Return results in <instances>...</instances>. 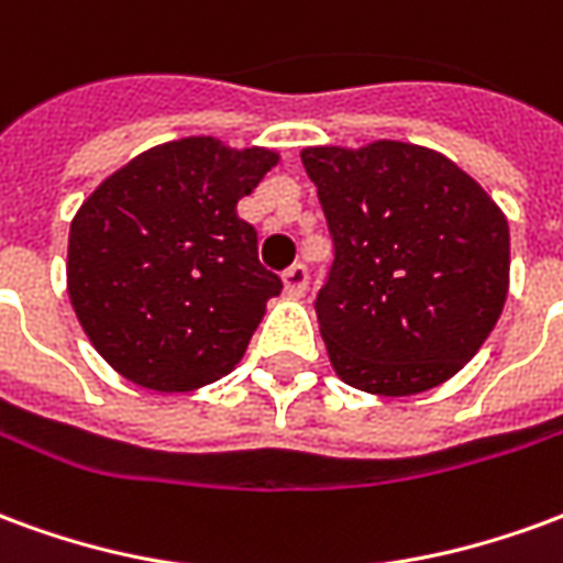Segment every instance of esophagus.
<instances>
[{"instance_id": "obj_1", "label": "esophagus", "mask_w": 563, "mask_h": 563, "mask_svg": "<svg viewBox=\"0 0 563 563\" xmlns=\"http://www.w3.org/2000/svg\"><path fill=\"white\" fill-rule=\"evenodd\" d=\"M307 289V268L305 265H292V268L283 274V292L289 298H301Z\"/></svg>"}]
</instances>
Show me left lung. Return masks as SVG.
Instances as JSON below:
<instances>
[{
    "instance_id": "8db88e82",
    "label": "left lung",
    "mask_w": 563,
    "mask_h": 563,
    "mask_svg": "<svg viewBox=\"0 0 563 563\" xmlns=\"http://www.w3.org/2000/svg\"><path fill=\"white\" fill-rule=\"evenodd\" d=\"M334 265L317 295L334 374L410 398L479 353L509 292V225L471 174L422 144L301 150Z\"/></svg>"
}]
</instances>
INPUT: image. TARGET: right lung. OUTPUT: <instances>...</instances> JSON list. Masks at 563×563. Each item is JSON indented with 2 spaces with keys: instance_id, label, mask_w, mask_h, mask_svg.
Segmentation results:
<instances>
[{
  "instance_id": "add662e5",
  "label": "right lung",
  "mask_w": 563,
  "mask_h": 563,
  "mask_svg": "<svg viewBox=\"0 0 563 563\" xmlns=\"http://www.w3.org/2000/svg\"><path fill=\"white\" fill-rule=\"evenodd\" d=\"M280 162L210 135L144 150L84 198L66 286L80 329L141 389L196 391L232 374L283 283L238 217Z\"/></svg>"
}]
</instances>
